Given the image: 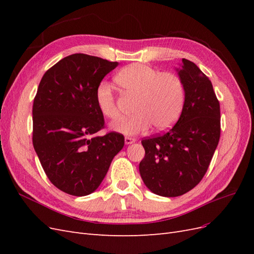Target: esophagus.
I'll return each instance as SVG.
<instances>
[{"label":"esophagus","instance_id":"34e87169","mask_svg":"<svg viewBox=\"0 0 254 254\" xmlns=\"http://www.w3.org/2000/svg\"><path fill=\"white\" fill-rule=\"evenodd\" d=\"M135 142V139H133V137H129V136H126L125 137V144L126 145H129V144H132Z\"/></svg>","mask_w":254,"mask_h":254}]
</instances>
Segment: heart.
Wrapping results in <instances>:
<instances>
[{
	"instance_id": "1",
	"label": "heart",
	"mask_w": 254,
	"mask_h": 254,
	"mask_svg": "<svg viewBox=\"0 0 254 254\" xmlns=\"http://www.w3.org/2000/svg\"><path fill=\"white\" fill-rule=\"evenodd\" d=\"M114 81L123 93L135 96L131 118L112 123L110 128L125 135H135L153 125L158 130L170 127L179 117L184 91L178 76L173 73H159L142 64L123 67L114 76ZM96 104L105 118L117 120V108L109 84L102 82L96 90Z\"/></svg>"
}]
</instances>
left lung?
Masks as SVG:
<instances>
[{
    "instance_id": "1",
    "label": "left lung",
    "mask_w": 254,
    "mask_h": 254,
    "mask_svg": "<svg viewBox=\"0 0 254 254\" xmlns=\"http://www.w3.org/2000/svg\"><path fill=\"white\" fill-rule=\"evenodd\" d=\"M176 72L183 84L179 120L167 132L142 141L144 184L153 194L177 197L201 181L220 136V108L211 80L194 63L182 59Z\"/></svg>"
}]
</instances>
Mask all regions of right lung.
I'll use <instances>...</instances> for the list:
<instances>
[{
	"mask_svg": "<svg viewBox=\"0 0 254 254\" xmlns=\"http://www.w3.org/2000/svg\"><path fill=\"white\" fill-rule=\"evenodd\" d=\"M118 65L73 54L45 72L38 87L33 106L34 148L50 181L66 194L93 193L124 147L121 133L95 135L105 124L96 90Z\"/></svg>",
	"mask_w": 254,
	"mask_h": 254,
	"instance_id": "add662e5",
	"label": "right lung"
}]
</instances>
